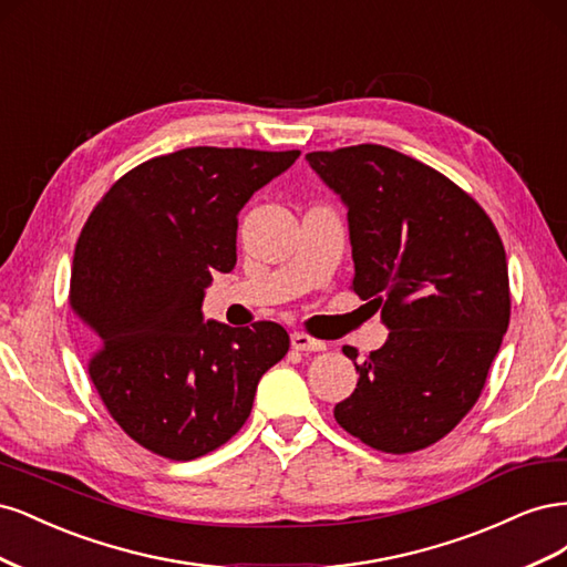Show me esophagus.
<instances>
[{"label":"esophagus","mask_w":567,"mask_h":567,"mask_svg":"<svg viewBox=\"0 0 567 567\" xmlns=\"http://www.w3.org/2000/svg\"><path fill=\"white\" fill-rule=\"evenodd\" d=\"M290 342H293V348L300 352H323L326 350V342L315 340L305 333H293L290 336Z\"/></svg>","instance_id":"1"}]
</instances>
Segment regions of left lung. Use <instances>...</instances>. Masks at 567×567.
<instances>
[{
    "mask_svg": "<svg viewBox=\"0 0 567 567\" xmlns=\"http://www.w3.org/2000/svg\"><path fill=\"white\" fill-rule=\"evenodd\" d=\"M305 161L348 210L352 290L375 307L383 348L357 362L333 416L373 450L406 454L468 414L508 329V267L485 210L437 169L359 144Z\"/></svg>",
    "mask_w": 567,
    "mask_h": 567,
    "instance_id": "1",
    "label": "left lung"
}]
</instances>
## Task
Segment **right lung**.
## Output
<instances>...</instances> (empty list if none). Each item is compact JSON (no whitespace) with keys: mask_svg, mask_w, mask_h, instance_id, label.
<instances>
[{"mask_svg":"<svg viewBox=\"0 0 567 567\" xmlns=\"http://www.w3.org/2000/svg\"><path fill=\"white\" fill-rule=\"evenodd\" d=\"M300 151L194 146L117 179L84 225L71 307L87 331L90 375L142 447L192 461L250 416L257 383L288 352L284 326L203 317L213 271L236 265L238 213Z\"/></svg>","mask_w":567,"mask_h":567,"instance_id":"add662e5","label":"right lung"}]
</instances>
